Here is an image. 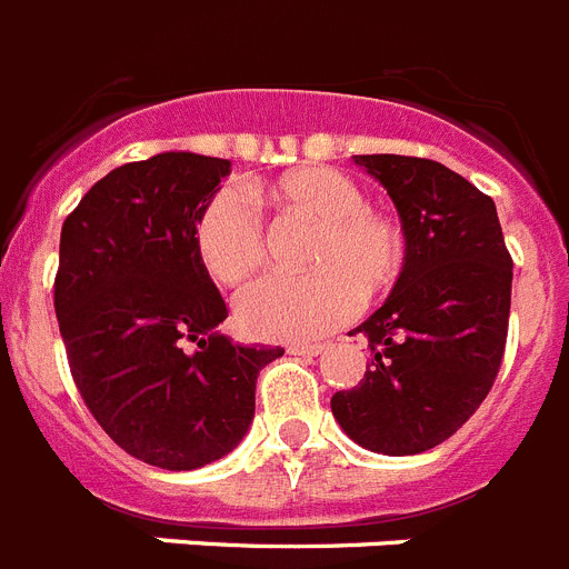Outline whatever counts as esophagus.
Instances as JSON below:
<instances>
[{
  "mask_svg": "<svg viewBox=\"0 0 569 569\" xmlns=\"http://www.w3.org/2000/svg\"><path fill=\"white\" fill-rule=\"evenodd\" d=\"M323 343H291L289 355H303V358H315V355L323 352Z\"/></svg>",
  "mask_w": 569,
  "mask_h": 569,
  "instance_id": "34e87169",
  "label": "esophagus"
}]
</instances>
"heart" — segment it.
Segmentation results:
<instances>
[{
  "label": "heart",
  "mask_w": 569,
  "mask_h": 569,
  "mask_svg": "<svg viewBox=\"0 0 569 569\" xmlns=\"http://www.w3.org/2000/svg\"><path fill=\"white\" fill-rule=\"evenodd\" d=\"M271 197L318 223L306 251L309 274H274L237 300L243 332L260 340H315L358 315L401 278L407 237L392 217L369 209L367 194L338 168L303 166L278 180ZM197 254L217 283L243 286L269 257L263 214L249 194L217 191L194 231Z\"/></svg>",
  "instance_id": "obj_1"
}]
</instances>
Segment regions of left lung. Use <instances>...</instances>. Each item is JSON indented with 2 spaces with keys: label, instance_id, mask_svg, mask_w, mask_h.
<instances>
[{
  "label": "left lung",
  "instance_id": "1",
  "mask_svg": "<svg viewBox=\"0 0 569 569\" xmlns=\"http://www.w3.org/2000/svg\"><path fill=\"white\" fill-rule=\"evenodd\" d=\"M392 197L407 263L378 312L358 387L332 415L360 447L418 456L447 441L490 395L510 323L512 257L492 197L423 157H355Z\"/></svg>",
  "mask_w": 569,
  "mask_h": 569
}]
</instances>
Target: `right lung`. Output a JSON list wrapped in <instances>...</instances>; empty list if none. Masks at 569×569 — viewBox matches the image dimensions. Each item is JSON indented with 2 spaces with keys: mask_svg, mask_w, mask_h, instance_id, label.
I'll return each mask as SVG.
<instances>
[{
  "mask_svg": "<svg viewBox=\"0 0 569 569\" xmlns=\"http://www.w3.org/2000/svg\"><path fill=\"white\" fill-rule=\"evenodd\" d=\"M229 171L191 151L126 162L93 182L59 237L53 309L73 383L117 447L174 472L243 441L257 375L283 355L214 332L229 309L194 231Z\"/></svg>",
  "mask_w": 569,
  "mask_h": 569,
  "instance_id": "add662e5",
  "label": "right lung"
}]
</instances>
